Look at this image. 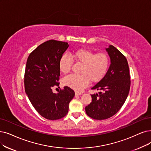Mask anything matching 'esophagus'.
Instances as JSON below:
<instances>
[{
  "mask_svg": "<svg viewBox=\"0 0 151 151\" xmlns=\"http://www.w3.org/2000/svg\"><path fill=\"white\" fill-rule=\"evenodd\" d=\"M75 93H76V95H82V93L79 92H76Z\"/></svg>",
  "mask_w": 151,
  "mask_h": 151,
  "instance_id": "esophagus-1",
  "label": "esophagus"
}]
</instances>
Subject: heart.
I'll return each mask as SVG.
<instances>
[{
    "label": "heart",
    "mask_w": 151,
    "mask_h": 151,
    "mask_svg": "<svg viewBox=\"0 0 151 151\" xmlns=\"http://www.w3.org/2000/svg\"><path fill=\"white\" fill-rule=\"evenodd\" d=\"M75 61L82 64L81 74H72L64 78V85L79 91L86 87L89 81L97 82L105 76L110 65V58L105 53L95 52L87 48H80L72 54ZM72 62L66 55H63L59 61V70L65 74L69 72Z\"/></svg>",
    "instance_id": "obj_1"
}]
</instances>
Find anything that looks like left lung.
<instances>
[{"instance_id": "left-lung-1", "label": "left lung", "mask_w": 151, "mask_h": 151, "mask_svg": "<svg viewBox=\"0 0 151 151\" xmlns=\"http://www.w3.org/2000/svg\"><path fill=\"white\" fill-rule=\"evenodd\" d=\"M110 65L105 76L91 89L99 90L91 95L92 102L86 107L87 115L95 119H105L115 114L127 99L130 76L127 59L116 48H105Z\"/></svg>"}]
</instances>
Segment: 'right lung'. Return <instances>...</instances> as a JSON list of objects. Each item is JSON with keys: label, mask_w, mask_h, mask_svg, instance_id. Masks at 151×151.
Wrapping results in <instances>:
<instances>
[{"label": "right lung", "mask_w": 151, "mask_h": 151, "mask_svg": "<svg viewBox=\"0 0 151 151\" xmlns=\"http://www.w3.org/2000/svg\"><path fill=\"white\" fill-rule=\"evenodd\" d=\"M69 46L66 42L47 41L30 54L27 61L24 79L26 94L40 115L50 120L65 116L75 95L74 90L67 86L57 93L51 89L59 86V61Z\"/></svg>", "instance_id": "1"}]
</instances>
